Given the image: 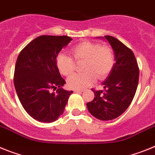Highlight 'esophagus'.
Returning <instances> with one entry per match:
<instances>
[{"mask_svg": "<svg viewBox=\"0 0 155 155\" xmlns=\"http://www.w3.org/2000/svg\"><path fill=\"white\" fill-rule=\"evenodd\" d=\"M73 91L75 93H79V92H83V89H75V90H73Z\"/></svg>", "mask_w": 155, "mask_h": 155, "instance_id": "34e87169", "label": "esophagus"}]
</instances>
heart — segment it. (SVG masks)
Wrapping results in <instances>:
<instances>
[{
    "instance_id": "b5f03b06",
    "label": "heart",
    "mask_w": 155,
    "mask_h": 155,
    "mask_svg": "<svg viewBox=\"0 0 155 155\" xmlns=\"http://www.w3.org/2000/svg\"><path fill=\"white\" fill-rule=\"evenodd\" d=\"M71 54L76 62H83L82 69L84 71L83 73L76 74L68 78L67 85L71 89H80L91 85L97 78L104 79L115 65L113 50L108 46H102L98 43L82 42L72 48ZM73 59L64 54L58 55L56 66L61 75L69 76L73 73L76 64Z\"/></svg>"
}]
</instances>
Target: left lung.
<instances>
[{"label": "left lung", "instance_id": "obj_1", "mask_svg": "<svg viewBox=\"0 0 155 155\" xmlns=\"http://www.w3.org/2000/svg\"><path fill=\"white\" fill-rule=\"evenodd\" d=\"M115 51V65L105 81L104 91H95L94 99L87 104L91 115L100 120H111L124 112L135 96L139 67L132 50L115 37L104 36Z\"/></svg>", "mask_w": 155, "mask_h": 155}]
</instances>
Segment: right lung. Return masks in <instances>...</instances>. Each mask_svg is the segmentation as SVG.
I'll use <instances>...</instances> for the list:
<instances>
[{
    "mask_svg": "<svg viewBox=\"0 0 155 155\" xmlns=\"http://www.w3.org/2000/svg\"><path fill=\"white\" fill-rule=\"evenodd\" d=\"M71 40L68 36L43 35L28 44L18 56L15 88L24 109L39 122L57 120L73 93L61 88L65 81L56 66L58 53ZM52 88H57L56 92H50Z\"/></svg>",
    "mask_w": 155,
    "mask_h": 155,
    "instance_id": "obj_1",
    "label": "right lung"
}]
</instances>
